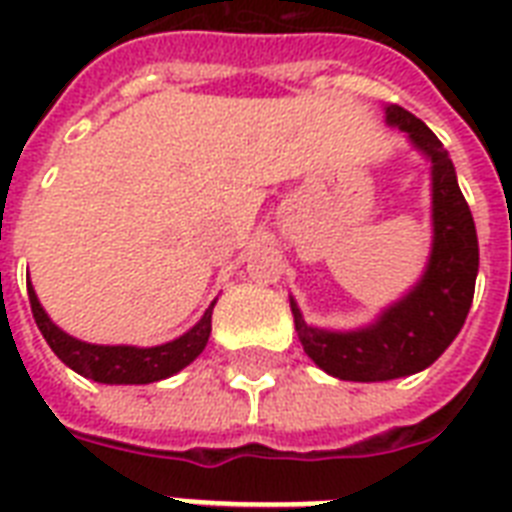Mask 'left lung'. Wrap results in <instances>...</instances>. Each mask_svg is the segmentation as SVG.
<instances>
[{
	"instance_id": "left-lung-1",
	"label": "left lung",
	"mask_w": 512,
	"mask_h": 512,
	"mask_svg": "<svg viewBox=\"0 0 512 512\" xmlns=\"http://www.w3.org/2000/svg\"><path fill=\"white\" fill-rule=\"evenodd\" d=\"M385 122L404 132L430 162L433 244L420 281L366 327H311L289 297L297 337L313 364L337 380L385 382L428 369L468 319L478 276V236L457 185L449 151L428 124L401 106L385 108Z\"/></svg>"
}]
</instances>
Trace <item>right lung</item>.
Wrapping results in <instances>:
<instances>
[{"mask_svg": "<svg viewBox=\"0 0 512 512\" xmlns=\"http://www.w3.org/2000/svg\"><path fill=\"white\" fill-rule=\"evenodd\" d=\"M28 303L42 337L52 348V353L71 366L76 374L87 380L103 382V385H148V382L167 380L172 374L191 364L199 356L212 332V300L204 316L193 324L185 335L175 340L154 345V348H138V345H92V342L76 340L66 335L58 324H52L47 311L39 303L31 281H28Z\"/></svg>", "mask_w": 512, "mask_h": 512, "instance_id": "right-lung-1", "label": "right lung"}]
</instances>
